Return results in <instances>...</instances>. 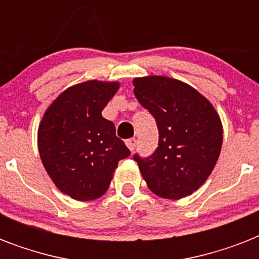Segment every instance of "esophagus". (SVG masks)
Listing matches in <instances>:
<instances>
[{
    "label": "esophagus",
    "mask_w": 259,
    "mask_h": 259,
    "mask_svg": "<svg viewBox=\"0 0 259 259\" xmlns=\"http://www.w3.org/2000/svg\"><path fill=\"white\" fill-rule=\"evenodd\" d=\"M136 145H137V140H136V138L126 140V146H127V148H129V150H132V152L136 149Z\"/></svg>",
    "instance_id": "esophagus-1"
}]
</instances>
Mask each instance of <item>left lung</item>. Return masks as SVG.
I'll use <instances>...</instances> for the list:
<instances>
[{"mask_svg":"<svg viewBox=\"0 0 259 259\" xmlns=\"http://www.w3.org/2000/svg\"><path fill=\"white\" fill-rule=\"evenodd\" d=\"M134 95L158 127V146L146 158L134 156L148 188L177 200L192 195L215 168L223 126L211 102L177 79L152 75L133 80Z\"/></svg>","mask_w":259,"mask_h":259,"instance_id":"obj_1","label":"left lung"}]
</instances>
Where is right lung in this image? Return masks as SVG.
<instances>
[{
    "label": "right lung",
    "mask_w": 259,
    "mask_h": 259,
    "mask_svg": "<svg viewBox=\"0 0 259 259\" xmlns=\"http://www.w3.org/2000/svg\"><path fill=\"white\" fill-rule=\"evenodd\" d=\"M119 89L118 82L87 80L64 90L42 115L38 153L54 184L79 201L109 189L119 160L130 150L115 136L102 110Z\"/></svg>",
    "instance_id": "obj_1"
}]
</instances>
